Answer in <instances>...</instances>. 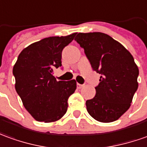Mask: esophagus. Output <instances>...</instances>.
Segmentation results:
<instances>
[{"label":"esophagus","mask_w":147,"mask_h":147,"mask_svg":"<svg viewBox=\"0 0 147 147\" xmlns=\"http://www.w3.org/2000/svg\"><path fill=\"white\" fill-rule=\"evenodd\" d=\"M84 86V84H78V83H77V88H83Z\"/></svg>","instance_id":"esophagus-1"}]
</instances>
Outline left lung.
I'll list each match as a JSON object with an SVG mask.
<instances>
[{"label":"left lung","mask_w":147,"mask_h":147,"mask_svg":"<svg viewBox=\"0 0 147 147\" xmlns=\"http://www.w3.org/2000/svg\"><path fill=\"white\" fill-rule=\"evenodd\" d=\"M93 70L101 74L95 97L86 101L89 115L101 123L119 119L130 108L138 87V68L123 45L102 32H80L75 38Z\"/></svg>","instance_id":"8db88e82"}]
</instances>
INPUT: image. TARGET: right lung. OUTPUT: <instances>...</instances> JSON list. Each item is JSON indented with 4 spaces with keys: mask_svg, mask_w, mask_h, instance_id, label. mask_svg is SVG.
<instances>
[{
    "mask_svg": "<svg viewBox=\"0 0 147 147\" xmlns=\"http://www.w3.org/2000/svg\"><path fill=\"white\" fill-rule=\"evenodd\" d=\"M76 33L52 36L24 49L14 64L15 88L24 107L39 122L60 119L67 110V99L76 89V81H57L53 70L62 66V51Z\"/></svg>",
    "mask_w": 147,
    "mask_h": 147,
    "instance_id": "obj_1",
    "label": "right lung"
}]
</instances>
